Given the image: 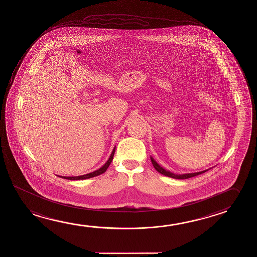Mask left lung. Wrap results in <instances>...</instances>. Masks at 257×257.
I'll return each mask as SVG.
<instances>
[{
	"instance_id": "1",
	"label": "left lung",
	"mask_w": 257,
	"mask_h": 257,
	"mask_svg": "<svg viewBox=\"0 0 257 257\" xmlns=\"http://www.w3.org/2000/svg\"><path fill=\"white\" fill-rule=\"evenodd\" d=\"M151 160H152V163L153 165V167H154V169L158 172L164 175L166 177H172V178H176V179H186V178H190V177H195V176H198V175H201L202 173L206 172V171L210 169H206V170L200 171V172L187 173V174H181L180 175V174H175V173L170 172L169 170L163 169L162 167H160V165L156 162V160L152 158V156H151Z\"/></svg>"
}]
</instances>
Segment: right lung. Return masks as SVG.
I'll list each match as a JSON object with an SVG mask.
<instances>
[{"label":"right lung","mask_w":257,"mask_h":257,"mask_svg":"<svg viewBox=\"0 0 257 257\" xmlns=\"http://www.w3.org/2000/svg\"><path fill=\"white\" fill-rule=\"evenodd\" d=\"M115 147H116V146H115ZM115 147L114 148L113 152L111 153L108 160L105 162V164L102 166L100 169H97V170H95V171H93V172L86 174V175H82V176H77V177H63V176L61 177V176H58V177H63V178H65V179H68V180H83V179H88V178H91V177H97V176L101 175V174L106 171V169H108L109 165L111 164V162H112V160H113V158H114V152H115Z\"/></svg>","instance_id":"right-lung-1"}]
</instances>
